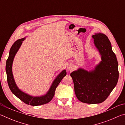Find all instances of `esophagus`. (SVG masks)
Segmentation results:
<instances>
[{"label": "esophagus", "mask_w": 125, "mask_h": 125, "mask_svg": "<svg viewBox=\"0 0 125 125\" xmlns=\"http://www.w3.org/2000/svg\"><path fill=\"white\" fill-rule=\"evenodd\" d=\"M74 69V67L72 64H69L67 65V69L69 71H73Z\"/></svg>", "instance_id": "esophagus-1"}]
</instances>
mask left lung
<instances>
[{
  "label": "left lung",
  "mask_w": 125,
  "mask_h": 125,
  "mask_svg": "<svg viewBox=\"0 0 125 125\" xmlns=\"http://www.w3.org/2000/svg\"><path fill=\"white\" fill-rule=\"evenodd\" d=\"M93 38L102 61L92 72L79 68L70 74L78 100L90 104L104 101L117 84L119 75L117 58L108 37L99 33Z\"/></svg>",
  "instance_id": "left-lung-1"
}]
</instances>
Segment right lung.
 <instances>
[{
  "instance_id": "right-lung-1",
  "label": "right lung",
  "mask_w": 125,
  "mask_h": 125,
  "mask_svg": "<svg viewBox=\"0 0 125 125\" xmlns=\"http://www.w3.org/2000/svg\"><path fill=\"white\" fill-rule=\"evenodd\" d=\"M25 40V38L18 40L14 42L10 50L9 57L7 59L6 63V72H7V81L10 90L16 96L27 105L32 106H38L43 105L49 103L52 100L54 95L55 90L57 87L59 83L67 74L65 70L63 71L53 82L50 90L45 95L39 97H33L28 94H26L21 91L19 89L14 81L13 75L12 72V64L13 62L14 58L16 52L19 49L20 46L21 45L22 41Z\"/></svg>"
}]
</instances>
